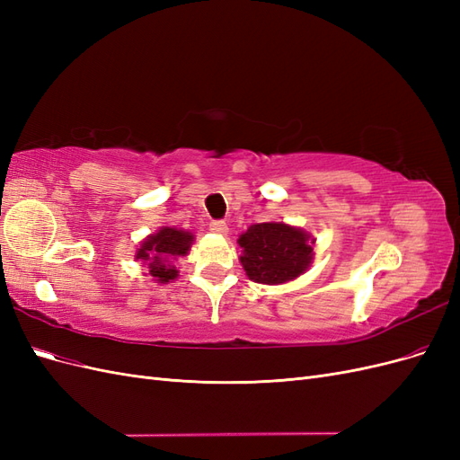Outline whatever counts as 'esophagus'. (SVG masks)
<instances>
[{"instance_id": "obj_1", "label": "esophagus", "mask_w": 460, "mask_h": 460, "mask_svg": "<svg viewBox=\"0 0 460 460\" xmlns=\"http://www.w3.org/2000/svg\"><path fill=\"white\" fill-rule=\"evenodd\" d=\"M208 228H211V232L220 234V235H225L228 232V225L225 220H213L211 225H208Z\"/></svg>"}]
</instances>
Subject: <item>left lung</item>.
<instances>
[{
	"label": "left lung",
	"instance_id": "left-lung-1",
	"mask_svg": "<svg viewBox=\"0 0 460 460\" xmlns=\"http://www.w3.org/2000/svg\"><path fill=\"white\" fill-rule=\"evenodd\" d=\"M243 249L240 262L257 284H284L296 280L313 262L311 235L284 222H261L252 225L238 240Z\"/></svg>",
	"mask_w": 460,
	"mask_h": 460
}]
</instances>
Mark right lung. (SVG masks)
<instances>
[{"label": "right lung", "mask_w": 460, "mask_h": 460, "mask_svg": "<svg viewBox=\"0 0 460 460\" xmlns=\"http://www.w3.org/2000/svg\"><path fill=\"white\" fill-rule=\"evenodd\" d=\"M193 243V234L171 226H163L155 234L147 235L140 249L136 252V259L147 262L149 276L159 284H166L178 278L174 261L188 255Z\"/></svg>", "instance_id": "obj_1"}]
</instances>
